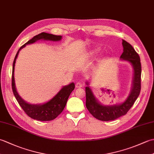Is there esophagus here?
<instances>
[{"label":"esophagus","instance_id":"1","mask_svg":"<svg viewBox=\"0 0 154 154\" xmlns=\"http://www.w3.org/2000/svg\"><path fill=\"white\" fill-rule=\"evenodd\" d=\"M83 83H80V82H77L76 84H75V87H76L77 88H81L83 87Z\"/></svg>","mask_w":154,"mask_h":154}]
</instances>
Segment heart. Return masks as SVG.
<instances>
[{"label": "heart", "instance_id": "1", "mask_svg": "<svg viewBox=\"0 0 154 154\" xmlns=\"http://www.w3.org/2000/svg\"><path fill=\"white\" fill-rule=\"evenodd\" d=\"M99 51V50H97V49H94V50H93L90 51L89 54H90V55H91V56H93V55H95L96 54H97Z\"/></svg>", "mask_w": 154, "mask_h": 154}]
</instances>
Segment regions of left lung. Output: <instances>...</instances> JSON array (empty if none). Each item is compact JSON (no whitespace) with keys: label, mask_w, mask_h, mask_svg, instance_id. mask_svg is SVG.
<instances>
[{"label":"left lung","mask_w":154,"mask_h":154,"mask_svg":"<svg viewBox=\"0 0 154 154\" xmlns=\"http://www.w3.org/2000/svg\"><path fill=\"white\" fill-rule=\"evenodd\" d=\"M124 51L120 58L129 61L134 68L133 87L128 99L124 103L117 105L103 106L98 103L89 86L85 88L86 106L89 112L95 119L102 121L114 120L122 116L131 109L141 90L142 67L140 58L138 53L128 42L122 40ZM89 83L87 82V85Z\"/></svg>","instance_id":"left-lung-1"}]
</instances>
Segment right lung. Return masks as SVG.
I'll list each match as a JSON object with an SVG mask.
<instances>
[{"label": "right lung", "instance_id": "right-lung-1", "mask_svg": "<svg viewBox=\"0 0 154 154\" xmlns=\"http://www.w3.org/2000/svg\"><path fill=\"white\" fill-rule=\"evenodd\" d=\"M42 39L45 40L59 41L61 39V35H56L45 33V32H42L41 34L35 35L31 40L27 42L25 44L22 45L20 48L18 50L17 54H16L14 60V62H13L12 74V89L14 95L16 99L17 100L20 106L22 107L23 110L24 111L25 113L28 116H30L34 120L40 121H50L55 119L63 110L65 105H66L69 97L71 93L75 89V84L73 83H71V84L68 85L63 87L53 99H51L47 103L43 104H31L25 102L19 96L17 91L16 90L14 77L15 62L20 50L22 48L25 47L26 44L34 43L35 42L39 40H42Z\"/></svg>", "mask_w": 154, "mask_h": 154}]
</instances>
